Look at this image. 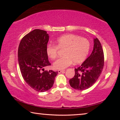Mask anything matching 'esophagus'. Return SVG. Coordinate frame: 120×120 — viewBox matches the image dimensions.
I'll return each instance as SVG.
<instances>
[{"instance_id":"34e87169","label":"esophagus","mask_w":120,"mask_h":120,"mask_svg":"<svg viewBox=\"0 0 120 120\" xmlns=\"http://www.w3.org/2000/svg\"><path fill=\"white\" fill-rule=\"evenodd\" d=\"M64 71L65 70H58V72L59 74H60V73H64Z\"/></svg>"}]
</instances>
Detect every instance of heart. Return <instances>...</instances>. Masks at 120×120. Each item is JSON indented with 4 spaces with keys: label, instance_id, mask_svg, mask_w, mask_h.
<instances>
[{
    "label": "heart",
    "instance_id": "1",
    "mask_svg": "<svg viewBox=\"0 0 120 120\" xmlns=\"http://www.w3.org/2000/svg\"><path fill=\"white\" fill-rule=\"evenodd\" d=\"M56 45L48 44L46 53L49 58L53 60L57 56L58 49H64V56L56 60L53 64L54 69L64 70L74 62L78 64L86 59L90 50V42L87 38L73 34H64L55 41Z\"/></svg>",
    "mask_w": 120,
    "mask_h": 120
}]
</instances>
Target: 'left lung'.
Instances as JSON below:
<instances>
[{
    "label": "left lung",
    "mask_w": 120,
    "mask_h": 120,
    "mask_svg": "<svg viewBox=\"0 0 120 120\" xmlns=\"http://www.w3.org/2000/svg\"><path fill=\"white\" fill-rule=\"evenodd\" d=\"M104 64L102 46L98 38H94L92 53L80 66L75 69V76L69 80L71 87L77 90H83L93 86L102 72Z\"/></svg>",
    "instance_id": "1"
}]
</instances>
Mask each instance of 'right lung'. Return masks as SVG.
Masks as SVG:
<instances>
[{"instance_id": "add662e5", "label": "right lung", "mask_w": 120, "mask_h": 120, "mask_svg": "<svg viewBox=\"0 0 120 120\" xmlns=\"http://www.w3.org/2000/svg\"><path fill=\"white\" fill-rule=\"evenodd\" d=\"M49 39L47 32L35 29L26 34L20 42L18 49V61L24 80L38 92H46L54 84L58 71L44 70L50 66L46 53Z\"/></svg>"}]
</instances>
